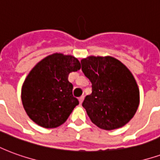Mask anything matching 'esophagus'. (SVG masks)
<instances>
[{"label":"esophagus","instance_id":"obj_1","mask_svg":"<svg viewBox=\"0 0 160 160\" xmlns=\"http://www.w3.org/2000/svg\"><path fill=\"white\" fill-rule=\"evenodd\" d=\"M84 100V96H81L80 98H79V101H80V104H82V102H83Z\"/></svg>","mask_w":160,"mask_h":160}]
</instances>
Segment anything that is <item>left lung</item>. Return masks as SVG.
Segmentation results:
<instances>
[{"instance_id":"obj_1","label":"left lung","mask_w":160,"mask_h":160,"mask_svg":"<svg viewBox=\"0 0 160 160\" xmlns=\"http://www.w3.org/2000/svg\"><path fill=\"white\" fill-rule=\"evenodd\" d=\"M81 69L92 82V93L82 103L91 121L98 127L112 130L122 127L134 117L140 92L133 74L111 56H88Z\"/></svg>"}]
</instances>
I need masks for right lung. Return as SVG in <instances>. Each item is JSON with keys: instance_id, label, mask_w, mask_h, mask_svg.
<instances>
[{"instance_id": "right-lung-1", "label": "right lung", "mask_w": 160, "mask_h": 160, "mask_svg": "<svg viewBox=\"0 0 160 160\" xmlns=\"http://www.w3.org/2000/svg\"><path fill=\"white\" fill-rule=\"evenodd\" d=\"M80 69L72 56L55 53L31 70L23 84L21 99L26 114L46 128L59 127L68 118L79 100L73 96L68 74Z\"/></svg>"}]
</instances>
